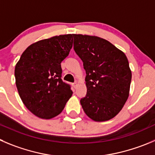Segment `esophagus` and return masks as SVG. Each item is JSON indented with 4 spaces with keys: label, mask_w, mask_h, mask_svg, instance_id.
I'll use <instances>...</instances> for the list:
<instances>
[{
    "label": "esophagus",
    "mask_w": 155,
    "mask_h": 155,
    "mask_svg": "<svg viewBox=\"0 0 155 155\" xmlns=\"http://www.w3.org/2000/svg\"><path fill=\"white\" fill-rule=\"evenodd\" d=\"M72 86H73V87L75 89V88L77 87V86H78V84H77V82H75V83L72 84Z\"/></svg>",
    "instance_id": "1"
}]
</instances>
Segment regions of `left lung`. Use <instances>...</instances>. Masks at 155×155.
Here are the masks:
<instances>
[{"mask_svg":"<svg viewBox=\"0 0 155 155\" xmlns=\"http://www.w3.org/2000/svg\"><path fill=\"white\" fill-rule=\"evenodd\" d=\"M74 49L86 71V97L81 104L96 122L116 116L129 95L132 71L123 51L109 41L95 36L73 34Z\"/></svg>","mask_w":155,"mask_h":155,"instance_id":"1","label":"left lung"}]
</instances>
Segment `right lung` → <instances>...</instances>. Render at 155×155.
<instances>
[{
  "label": "right lung",
  "mask_w": 155,
  "mask_h": 155,
  "mask_svg": "<svg viewBox=\"0 0 155 155\" xmlns=\"http://www.w3.org/2000/svg\"><path fill=\"white\" fill-rule=\"evenodd\" d=\"M73 45V34L55 36L29 45L15 67L16 85L26 108L50 119L64 110L72 91L61 80V63Z\"/></svg>",
  "instance_id": "1"
}]
</instances>
